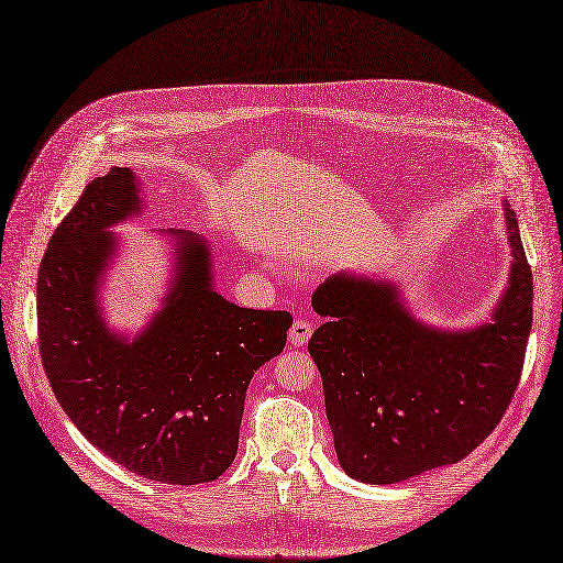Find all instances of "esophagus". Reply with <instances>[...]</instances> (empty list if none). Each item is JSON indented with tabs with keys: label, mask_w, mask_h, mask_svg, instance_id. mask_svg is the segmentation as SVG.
I'll return each mask as SVG.
<instances>
[{
	"label": "esophagus",
	"mask_w": 563,
	"mask_h": 563,
	"mask_svg": "<svg viewBox=\"0 0 563 563\" xmlns=\"http://www.w3.org/2000/svg\"><path fill=\"white\" fill-rule=\"evenodd\" d=\"M310 335H312V324L306 322V320H297L289 329V345L291 347H303Z\"/></svg>",
	"instance_id": "esophagus-1"
}]
</instances>
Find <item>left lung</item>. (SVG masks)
I'll use <instances>...</instances> for the list:
<instances>
[{
    "label": "left lung",
    "instance_id": "1",
    "mask_svg": "<svg viewBox=\"0 0 563 563\" xmlns=\"http://www.w3.org/2000/svg\"><path fill=\"white\" fill-rule=\"evenodd\" d=\"M510 274L485 322L439 329L388 278L340 272L312 295L327 322L308 342L347 476L388 485L467 457L516 394L531 331L533 278L504 202Z\"/></svg>",
    "mask_w": 563,
    "mask_h": 563
}]
</instances>
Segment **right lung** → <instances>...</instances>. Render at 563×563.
I'll return each mask as SVG.
<instances>
[{"label":"right lung","mask_w":563,"mask_h":563,"mask_svg":"<svg viewBox=\"0 0 563 563\" xmlns=\"http://www.w3.org/2000/svg\"><path fill=\"white\" fill-rule=\"evenodd\" d=\"M140 190L131 167H112L47 243L36 285L43 368L73 426L121 467L209 483L236 455L246 388L283 352L291 314L223 299L209 243L165 230L175 262L161 310L133 338L110 329L99 291L119 251L112 228L142 216Z\"/></svg>","instance_id":"1"}]
</instances>
